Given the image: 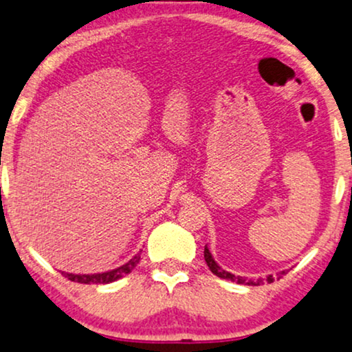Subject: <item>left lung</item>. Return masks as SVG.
<instances>
[{
	"label": "left lung",
	"instance_id": "8db88e82",
	"mask_svg": "<svg viewBox=\"0 0 352 352\" xmlns=\"http://www.w3.org/2000/svg\"><path fill=\"white\" fill-rule=\"evenodd\" d=\"M204 260H206V263L209 266V270H211V273H214L216 276H219V278H222V279H230V281L239 283V284H247V286H260V283H263V279L253 281V279H243L242 276H235L232 273H229V271H224L219 265L216 263L214 258H212L211 252H209L208 247H204ZM281 274H286V271H283ZM266 281L273 283L274 278H273V276H268V278H266Z\"/></svg>",
	"mask_w": 352,
	"mask_h": 352
}]
</instances>
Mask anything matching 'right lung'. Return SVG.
Here are the masks:
<instances>
[{
	"label": "right lung",
	"mask_w": 352,
	"mask_h": 352,
	"mask_svg": "<svg viewBox=\"0 0 352 352\" xmlns=\"http://www.w3.org/2000/svg\"><path fill=\"white\" fill-rule=\"evenodd\" d=\"M141 255L138 253L131 258L128 263H124L120 266V268H115L112 271H105V273H97V274H73V273H66L65 276L69 279V281H76L81 284H109L117 281V279L123 278L128 273H131L135 270V266L140 263Z\"/></svg>",
	"instance_id": "1"
}]
</instances>
